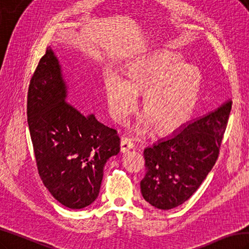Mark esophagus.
I'll list each match as a JSON object with an SVG mask.
<instances>
[{
  "mask_svg": "<svg viewBox=\"0 0 249 249\" xmlns=\"http://www.w3.org/2000/svg\"><path fill=\"white\" fill-rule=\"evenodd\" d=\"M133 148V143L131 142V141L129 138H121L120 141V152L121 153H125L128 152L129 150H131Z\"/></svg>",
  "mask_w": 249,
  "mask_h": 249,
  "instance_id": "1",
  "label": "esophagus"
}]
</instances>
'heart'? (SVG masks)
Listing matches in <instances>:
<instances>
[{"instance_id":"b5f03b06","label":"heart","mask_w":249,"mask_h":249,"mask_svg":"<svg viewBox=\"0 0 249 249\" xmlns=\"http://www.w3.org/2000/svg\"><path fill=\"white\" fill-rule=\"evenodd\" d=\"M126 78L113 74L106 80L107 110L113 119L124 121L135 110L137 93H142L145 115L134 125L147 131L152 124L157 132H170L183 125L195 113L201 75L185 64L177 53L156 51L131 62Z\"/></svg>"}]
</instances>
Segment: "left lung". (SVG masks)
Instances as JSON below:
<instances>
[{"mask_svg":"<svg viewBox=\"0 0 249 249\" xmlns=\"http://www.w3.org/2000/svg\"><path fill=\"white\" fill-rule=\"evenodd\" d=\"M232 101L184 124L177 134L143 151L145 175L141 191L150 205L169 210L185 203L213 168Z\"/></svg>","mask_w":249,"mask_h":249,"instance_id":"obj_1","label":"left lung"}]
</instances>
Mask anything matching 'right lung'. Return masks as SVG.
<instances>
[{"label": "right lung", "instance_id": "1", "mask_svg": "<svg viewBox=\"0 0 249 249\" xmlns=\"http://www.w3.org/2000/svg\"><path fill=\"white\" fill-rule=\"evenodd\" d=\"M62 65L50 46L30 80L27 123L39 175L59 203L71 209L92 204L99 195L104 167L117 155L114 129L68 102Z\"/></svg>", "mask_w": 249, "mask_h": 249}]
</instances>
